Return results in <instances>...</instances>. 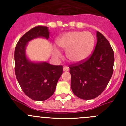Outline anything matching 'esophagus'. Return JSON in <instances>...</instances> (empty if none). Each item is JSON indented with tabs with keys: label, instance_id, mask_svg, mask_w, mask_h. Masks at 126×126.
<instances>
[{
	"label": "esophagus",
	"instance_id": "34e87169",
	"mask_svg": "<svg viewBox=\"0 0 126 126\" xmlns=\"http://www.w3.org/2000/svg\"><path fill=\"white\" fill-rule=\"evenodd\" d=\"M63 71H69V67H63Z\"/></svg>",
	"mask_w": 126,
	"mask_h": 126
}]
</instances>
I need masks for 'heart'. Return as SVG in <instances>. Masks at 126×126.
<instances>
[{
  "label": "heart",
  "mask_w": 126,
  "mask_h": 126,
  "mask_svg": "<svg viewBox=\"0 0 126 126\" xmlns=\"http://www.w3.org/2000/svg\"><path fill=\"white\" fill-rule=\"evenodd\" d=\"M57 44L61 49L66 51L69 61L79 62L86 59L92 53L94 38L90 32H71L59 38ZM55 54L57 57L61 55L58 50H55Z\"/></svg>",
  "instance_id": "heart-1"
}]
</instances>
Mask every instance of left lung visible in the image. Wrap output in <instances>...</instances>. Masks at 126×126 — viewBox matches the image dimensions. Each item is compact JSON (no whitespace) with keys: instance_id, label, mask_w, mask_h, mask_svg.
Returning a JSON list of instances; mask_svg holds the SVG:
<instances>
[{"instance_id":"obj_1","label":"left lung","mask_w":126,"mask_h":126,"mask_svg":"<svg viewBox=\"0 0 126 126\" xmlns=\"http://www.w3.org/2000/svg\"><path fill=\"white\" fill-rule=\"evenodd\" d=\"M97 43L88 57L69 65L71 86L76 96L83 100L98 96L104 91L113 72L114 52L107 38L96 32Z\"/></svg>"}]
</instances>
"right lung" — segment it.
Listing matches in <instances>:
<instances>
[{"mask_svg":"<svg viewBox=\"0 0 126 126\" xmlns=\"http://www.w3.org/2000/svg\"><path fill=\"white\" fill-rule=\"evenodd\" d=\"M37 37L49 38L47 26H38L29 30L19 39L14 51L15 74L26 95L33 100L44 101L53 94L57 81L62 74V65L47 62H30L25 55L29 41Z\"/></svg>","mask_w":126,"mask_h":126,"instance_id":"add662e5","label":"right lung"}]
</instances>
